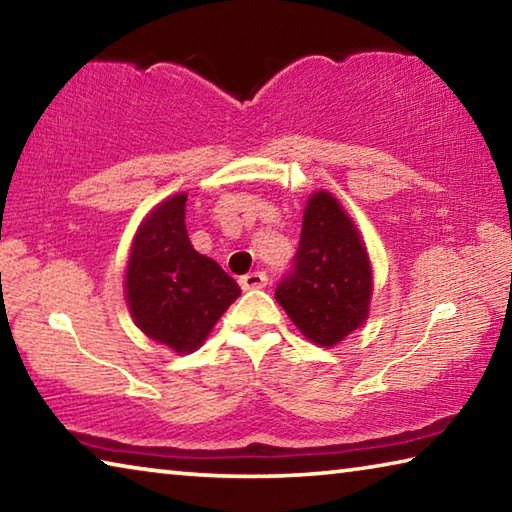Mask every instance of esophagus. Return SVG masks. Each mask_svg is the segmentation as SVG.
Instances as JSON below:
<instances>
[{
    "instance_id": "1",
    "label": "esophagus",
    "mask_w": 512,
    "mask_h": 512,
    "mask_svg": "<svg viewBox=\"0 0 512 512\" xmlns=\"http://www.w3.org/2000/svg\"><path fill=\"white\" fill-rule=\"evenodd\" d=\"M241 289H264L268 284V275L262 271H255V273H248L239 280Z\"/></svg>"
}]
</instances>
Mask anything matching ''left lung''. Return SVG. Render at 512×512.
<instances>
[{"mask_svg": "<svg viewBox=\"0 0 512 512\" xmlns=\"http://www.w3.org/2000/svg\"><path fill=\"white\" fill-rule=\"evenodd\" d=\"M370 291V262L357 228L332 194H314L275 300L307 339L332 348L366 320Z\"/></svg>", "mask_w": 512, "mask_h": 512, "instance_id": "1", "label": "left lung"}]
</instances>
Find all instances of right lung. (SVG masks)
<instances>
[{
	"label": "right lung",
	"mask_w": 512,
	"mask_h": 512,
	"mask_svg": "<svg viewBox=\"0 0 512 512\" xmlns=\"http://www.w3.org/2000/svg\"><path fill=\"white\" fill-rule=\"evenodd\" d=\"M187 194L155 207L137 230L128 259L126 296L137 327L176 352H194L241 296L239 284L196 253L185 228Z\"/></svg>",
	"instance_id": "obj_1"
}]
</instances>
